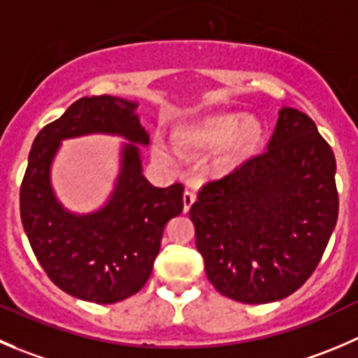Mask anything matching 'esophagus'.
<instances>
[{"mask_svg":"<svg viewBox=\"0 0 358 358\" xmlns=\"http://www.w3.org/2000/svg\"><path fill=\"white\" fill-rule=\"evenodd\" d=\"M194 203H196V194H194L192 190H185V192H183V211L187 213Z\"/></svg>","mask_w":358,"mask_h":358,"instance_id":"34e87169","label":"esophagus"}]
</instances>
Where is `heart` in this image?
<instances>
[{
    "label": "heart",
    "instance_id": "obj_1",
    "mask_svg": "<svg viewBox=\"0 0 358 358\" xmlns=\"http://www.w3.org/2000/svg\"><path fill=\"white\" fill-rule=\"evenodd\" d=\"M175 140L178 150L190 157H197L224 147L222 164L232 166L255 150L260 133L255 124L243 122L239 115H224L182 127L176 131ZM154 155L166 164L176 162L175 152L162 141H155Z\"/></svg>",
    "mask_w": 358,
    "mask_h": 358
}]
</instances>
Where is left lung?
I'll return each instance as SVG.
<instances>
[{"label":"left lung","instance_id":"8db88e82","mask_svg":"<svg viewBox=\"0 0 358 358\" xmlns=\"http://www.w3.org/2000/svg\"><path fill=\"white\" fill-rule=\"evenodd\" d=\"M338 210L334 152L306 113L283 106L267 150L204 185L189 215L215 289L266 304L310 278Z\"/></svg>","mask_w":358,"mask_h":358}]
</instances>
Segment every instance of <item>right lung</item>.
Masks as SVG:
<instances>
[{
	"label": "right lung",
	"mask_w": 358,
	"mask_h": 358,
	"mask_svg": "<svg viewBox=\"0 0 358 358\" xmlns=\"http://www.w3.org/2000/svg\"><path fill=\"white\" fill-rule=\"evenodd\" d=\"M138 101L92 96L73 103L34 138L20 187V218L48 278L76 299L112 304L147 283L161 250L164 227L183 210V185L161 189L143 175L141 147L150 136ZM89 134L119 136L120 173L99 208L68 210L51 185V164L62 141Z\"/></svg>",
	"instance_id": "right-lung-1"
}]
</instances>
